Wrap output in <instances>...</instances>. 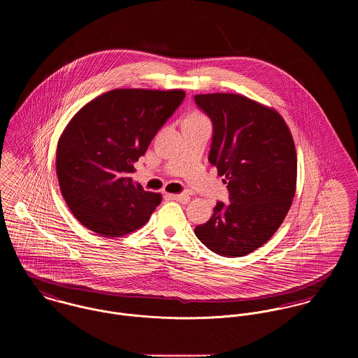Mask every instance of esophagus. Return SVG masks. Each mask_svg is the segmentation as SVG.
Here are the masks:
<instances>
[{"instance_id": "obj_1", "label": "esophagus", "mask_w": 358, "mask_h": 358, "mask_svg": "<svg viewBox=\"0 0 358 358\" xmlns=\"http://www.w3.org/2000/svg\"><path fill=\"white\" fill-rule=\"evenodd\" d=\"M171 200H175L178 203H182V204H187L190 201V196L183 193V194H169L168 196Z\"/></svg>"}]
</instances>
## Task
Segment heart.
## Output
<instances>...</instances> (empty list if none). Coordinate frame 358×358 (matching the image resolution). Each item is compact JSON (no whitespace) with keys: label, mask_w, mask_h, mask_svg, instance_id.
<instances>
[{"label":"heart","mask_w":358,"mask_h":358,"mask_svg":"<svg viewBox=\"0 0 358 358\" xmlns=\"http://www.w3.org/2000/svg\"><path fill=\"white\" fill-rule=\"evenodd\" d=\"M189 120H203V117L199 115V114H193V115L189 117Z\"/></svg>","instance_id":"obj_1"}]
</instances>
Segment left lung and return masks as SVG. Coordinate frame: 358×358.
<instances>
[{
    "instance_id": "left-lung-1",
    "label": "left lung",
    "mask_w": 358,
    "mask_h": 358,
    "mask_svg": "<svg viewBox=\"0 0 358 358\" xmlns=\"http://www.w3.org/2000/svg\"><path fill=\"white\" fill-rule=\"evenodd\" d=\"M194 102L212 121L208 159L226 176L230 200L217 201L194 233L217 255H248L271 238L292 204L298 172L292 135L275 110L245 96L208 94Z\"/></svg>"
}]
</instances>
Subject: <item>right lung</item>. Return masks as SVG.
<instances>
[{"mask_svg": "<svg viewBox=\"0 0 358 358\" xmlns=\"http://www.w3.org/2000/svg\"><path fill=\"white\" fill-rule=\"evenodd\" d=\"M185 96L180 90H113L73 117L57 143L56 173L83 226L121 237L149 220L161 196L132 182L134 164Z\"/></svg>", "mask_w": 358, "mask_h": 358, "instance_id": "obj_1", "label": "right lung"}]
</instances>
